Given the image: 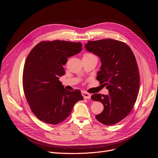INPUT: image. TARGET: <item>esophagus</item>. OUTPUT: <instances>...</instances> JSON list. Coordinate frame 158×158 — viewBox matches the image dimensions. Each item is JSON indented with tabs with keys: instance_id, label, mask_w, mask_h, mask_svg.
<instances>
[{
	"instance_id": "obj_1",
	"label": "esophagus",
	"mask_w": 158,
	"mask_h": 158,
	"mask_svg": "<svg viewBox=\"0 0 158 158\" xmlns=\"http://www.w3.org/2000/svg\"><path fill=\"white\" fill-rule=\"evenodd\" d=\"M82 95L83 96L84 98H86V99H88V98H91V95L88 93H87L86 92H85V91H82Z\"/></svg>"
}]
</instances>
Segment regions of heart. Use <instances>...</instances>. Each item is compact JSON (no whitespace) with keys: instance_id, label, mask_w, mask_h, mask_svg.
<instances>
[{"instance_id":"heart-1","label":"heart","mask_w":158,"mask_h":158,"mask_svg":"<svg viewBox=\"0 0 158 158\" xmlns=\"http://www.w3.org/2000/svg\"><path fill=\"white\" fill-rule=\"evenodd\" d=\"M83 57H94V58H97L96 56L92 54H85L83 56Z\"/></svg>"}]
</instances>
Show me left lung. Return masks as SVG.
Segmentation results:
<instances>
[{
  "label": "left lung",
  "mask_w": 158,
  "mask_h": 158,
  "mask_svg": "<svg viewBox=\"0 0 158 158\" xmlns=\"http://www.w3.org/2000/svg\"><path fill=\"white\" fill-rule=\"evenodd\" d=\"M85 46L100 58L97 79L109 91L108 95L92 96V100L104 106L103 111L95 118L104 125H114L127 117L137 99L139 74L135 56L127 44L113 39L88 41Z\"/></svg>",
  "instance_id": "1"
}]
</instances>
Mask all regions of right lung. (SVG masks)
<instances>
[{"mask_svg": "<svg viewBox=\"0 0 158 158\" xmlns=\"http://www.w3.org/2000/svg\"><path fill=\"white\" fill-rule=\"evenodd\" d=\"M82 44L54 40L41 41L29 54L24 64L23 87L32 111L45 123L56 125L83 99L81 91L64 89L60 77L65 74L68 57L79 53Z\"/></svg>", "mask_w": 158, "mask_h": 158, "instance_id": "add662e5", "label": "right lung"}]
</instances>
